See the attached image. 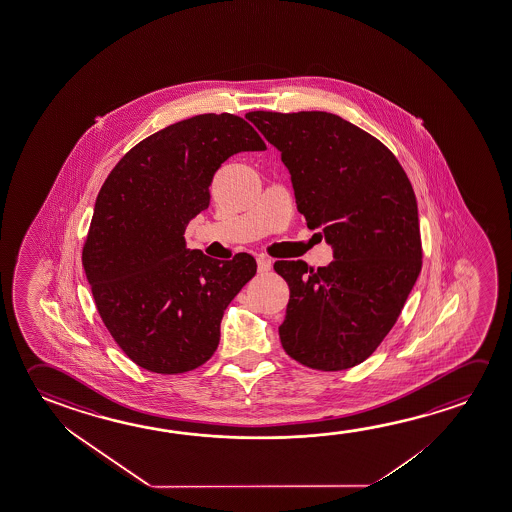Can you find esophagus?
I'll list each match as a JSON object with an SVG mask.
<instances>
[{"mask_svg": "<svg viewBox=\"0 0 512 512\" xmlns=\"http://www.w3.org/2000/svg\"><path fill=\"white\" fill-rule=\"evenodd\" d=\"M271 260L268 257H259L257 259V268H259V273H268L269 269H271Z\"/></svg>", "mask_w": 512, "mask_h": 512, "instance_id": "esophagus-1", "label": "esophagus"}]
</instances>
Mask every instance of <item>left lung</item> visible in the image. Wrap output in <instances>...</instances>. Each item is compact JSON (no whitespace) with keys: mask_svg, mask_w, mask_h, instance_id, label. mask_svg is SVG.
<instances>
[{"mask_svg":"<svg viewBox=\"0 0 512 512\" xmlns=\"http://www.w3.org/2000/svg\"><path fill=\"white\" fill-rule=\"evenodd\" d=\"M282 152L308 228H321L324 268L278 260L291 298L278 328L285 353L317 370L367 360L392 330L422 269L415 191L378 138L326 111H250Z\"/></svg>","mask_w":512,"mask_h":512,"instance_id":"obj_1","label":"left lung"}]
</instances>
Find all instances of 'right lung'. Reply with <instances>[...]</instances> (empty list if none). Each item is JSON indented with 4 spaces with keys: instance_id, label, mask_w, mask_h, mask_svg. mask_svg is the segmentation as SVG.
Returning <instances> with one entry per match:
<instances>
[{
    "instance_id": "obj_1",
    "label": "right lung",
    "mask_w": 512,
    "mask_h": 512,
    "mask_svg": "<svg viewBox=\"0 0 512 512\" xmlns=\"http://www.w3.org/2000/svg\"><path fill=\"white\" fill-rule=\"evenodd\" d=\"M248 150L266 143L244 118H186L134 145L97 195L83 268L111 337L142 369L182 374L207 362L225 308L257 273L248 253L216 260L184 241L216 170Z\"/></svg>"
}]
</instances>
